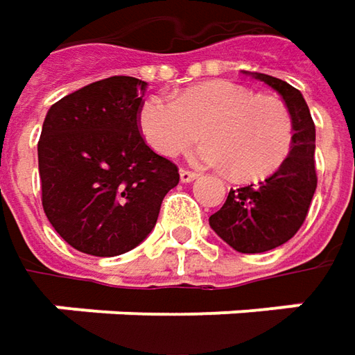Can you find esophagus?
Here are the masks:
<instances>
[{"instance_id": "obj_1", "label": "esophagus", "mask_w": 355, "mask_h": 355, "mask_svg": "<svg viewBox=\"0 0 355 355\" xmlns=\"http://www.w3.org/2000/svg\"><path fill=\"white\" fill-rule=\"evenodd\" d=\"M196 178H198V173H196V171L180 170V180H182V184H189V182H193Z\"/></svg>"}]
</instances>
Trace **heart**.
<instances>
[{
  "label": "heart",
  "instance_id": "heart-1",
  "mask_svg": "<svg viewBox=\"0 0 355 355\" xmlns=\"http://www.w3.org/2000/svg\"><path fill=\"white\" fill-rule=\"evenodd\" d=\"M146 142L173 156L198 136V164L227 168L239 180H259L275 171L291 150L293 120L284 103L229 80L189 87L175 98L154 94L138 112Z\"/></svg>",
  "mask_w": 355,
  "mask_h": 355
}]
</instances>
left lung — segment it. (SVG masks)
<instances>
[{"instance_id": "left-lung-1", "label": "left lung", "mask_w": 355, "mask_h": 355, "mask_svg": "<svg viewBox=\"0 0 355 355\" xmlns=\"http://www.w3.org/2000/svg\"><path fill=\"white\" fill-rule=\"evenodd\" d=\"M251 75L277 90L286 104L294 130L291 154L263 182L231 189L209 225L235 251L265 252L293 239L306 219L318 184L316 128L300 90L275 76Z\"/></svg>"}]
</instances>
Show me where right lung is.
Listing matches in <instances>:
<instances>
[{
  "label": "right lung",
  "mask_w": 355,
  "mask_h": 355,
  "mask_svg": "<svg viewBox=\"0 0 355 355\" xmlns=\"http://www.w3.org/2000/svg\"><path fill=\"white\" fill-rule=\"evenodd\" d=\"M146 83L110 76L49 108L37 146L43 209L76 251L116 257L152 233L178 166L144 142Z\"/></svg>",
  "instance_id": "obj_1"
}]
</instances>
